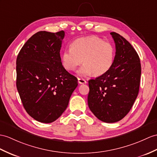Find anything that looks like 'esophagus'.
Returning a JSON list of instances; mask_svg holds the SVG:
<instances>
[{
    "label": "esophagus",
    "mask_w": 157,
    "mask_h": 157,
    "mask_svg": "<svg viewBox=\"0 0 157 157\" xmlns=\"http://www.w3.org/2000/svg\"><path fill=\"white\" fill-rule=\"evenodd\" d=\"M78 82L79 84H86V81L84 78H78Z\"/></svg>",
    "instance_id": "34e87169"
}]
</instances>
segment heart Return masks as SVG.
Segmentation results:
<instances>
[{
  "label": "heart",
  "mask_w": 157,
  "mask_h": 157,
  "mask_svg": "<svg viewBox=\"0 0 157 157\" xmlns=\"http://www.w3.org/2000/svg\"><path fill=\"white\" fill-rule=\"evenodd\" d=\"M114 55V46L109 42L95 36L81 37L63 51L61 63L67 71H73L83 60L85 63L78 71L80 75L101 76L111 68Z\"/></svg>",
  "instance_id": "1"
}]
</instances>
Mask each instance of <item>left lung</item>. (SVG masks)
Returning <instances> with one entry per match:
<instances>
[{
  "mask_svg": "<svg viewBox=\"0 0 157 157\" xmlns=\"http://www.w3.org/2000/svg\"><path fill=\"white\" fill-rule=\"evenodd\" d=\"M116 52L111 68L89 81L88 105L102 122L116 123L127 115L139 93L141 66L132 46L119 34L110 33Z\"/></svg>",
  "mask_w": 157,
  "mask_h": 157,
  "instance_id": "left-lung-1",
  "label": "left lung"
}]
</instances>
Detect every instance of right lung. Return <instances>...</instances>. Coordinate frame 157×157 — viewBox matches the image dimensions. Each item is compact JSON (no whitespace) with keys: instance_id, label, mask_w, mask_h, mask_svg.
<instances>
[{"instance_id":"obj_1","label":"right lung","mask_w":157,"mask_h":157,"mask_svg":"<svg viewBox=\"0 0 157 157\" xmlns=\"http://www.w3.org/2000/svg\"><path fill=\"white\" fill-rule=\"evenodd\" d=\"M63 30L39 31L26 42L17 59V88L24 108L34 119L51 123L67 108L78 80L61 63Z\"/></svg>"}]
</instances>
